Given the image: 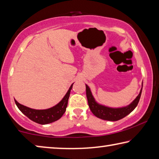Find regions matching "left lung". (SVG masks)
I'll list each match as a JSON object with an SVG mask.
<instances>
[{
    "instance_id": "8db88e82",
    "label": "left lung",
    "mask_w": 159,
    "mask_h": 159,
    "mask_svg": "<svg viewBox=\"0 0 159 159\" xmlns=\"http://www.w3.org/2000/svg\"><path fill=\"white\" fill-rule=\"evenodd\" d=\"M85 89H86L88 102H89V107L93 112V114L96 116L97 117L100 118V119L107 121H117L120 119H122V118L126 117L127 115H129L131 112L133 111L138 105L142 91V88L138 96L128 106L122 108H110L98 104L95 101L94 98L92 95L91 91H90L89 87L87 85H85Z\"/></svg>"
}]
</instances>
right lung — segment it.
<instances>
[{"mask_svg":"<svg viewBox=\"0 0 159 159\" xmlns=\"http://www.w3.org/2000/svg\"><path fill=\"white\" fill-rule=\"evenodd\" d=\"M73 84L70 85L66 95L61 100V101L55 106L49 108V109L34 110L20 104L16 100H15V102H16V104L17 107L19 108V110L25 115H26L29 119L40 125L49 124V123H52L60 119L62 117V115L64 114V112H66L68 100H69L70 92L72 89Z\"/></svg>","mask_w":159,"mask_h":159,"instance_id":"obj_1","label":"right lung"}]
</instances>
